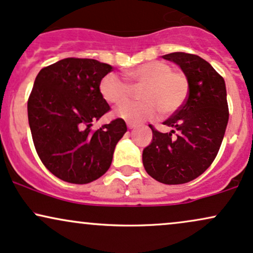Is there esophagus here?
Segmentation results:
<instances>
[{"label": "esophagus", "instance_id": "34e87169", "mask_svg": "<svg viewBox=\"0 0 253 253\" xmlns=\"http://www.w3.org/2000/svg\"><path fill=\"white\" fill-rule=\"evenodd\" d=\"M127 127H128L129 129H133V128H135L136 125L135 124H132V123H127Z\"/></svg>", "mask_w": 253, "mask_h": 253}]
</instances>
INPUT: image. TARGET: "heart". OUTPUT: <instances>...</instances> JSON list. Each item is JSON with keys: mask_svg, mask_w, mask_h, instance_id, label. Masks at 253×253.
<instances>
[{"mask_svg": "<svg viewBox=\"0 0 253 253\" xmlns=\"http://www.w3.org/2000/svg\"><path fill=\"white\" fill-rule=\"evenodd\" d=\"M133 84L143 85L136 102H127L115 110V115L128 123L136 124L153 118L159 112L168 115L184 103L189 91L188 78L181 71H173L164 62H149L127 71ZM100 92L108 103H124L130 96L132 88L115 74L106 75L100 82Z\"/></svg>", "mask_w": 253, "mask_h": 253, "instance_id": "heart-1", "label": "heart"}]
</instances>
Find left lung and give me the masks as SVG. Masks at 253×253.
<instances>
[{
	"label": "left lung",
	"mask_w": 253,
	"mask_h": 253,
	"mask_svg": "<svg viewBox=\"0 0 253 253\" xmlns=\"http://www.w3.org/2000/svg\"><path fill=\"white\" fill-rule=\"evenodd\" d=\"M181 66L189 82L184 103L164 121L171 132L153 126V139L143 151L145 170L164 184H183L202 175L219 152L228 123L222 76L196 54L173 52L163 56Z\"/></svg>",
	"instance_id": "left-lung-1"
}]
</instances>
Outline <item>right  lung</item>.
I'll return each instance as SVG.
<instances>
[{
    "label": "right lung",
    "mask_w": 253,
    "mask_h": 253,
    "mask_svg": "<svg viewBox=\"0 0 253 253\" xmlns=\"http://www.w3.org/2000/svg\"><path fill=\"white\" fill-rule=\"evenodd\" d=\"M112 69L95 59L65 58L42 68L34 81L27 102L34 147L46 169L63 181L100 178L127 132L120 118L91 129L92 121L110 110L100 82Z\"/></svg>",
    "instance_id": "obj_1"
}]
</instances>
